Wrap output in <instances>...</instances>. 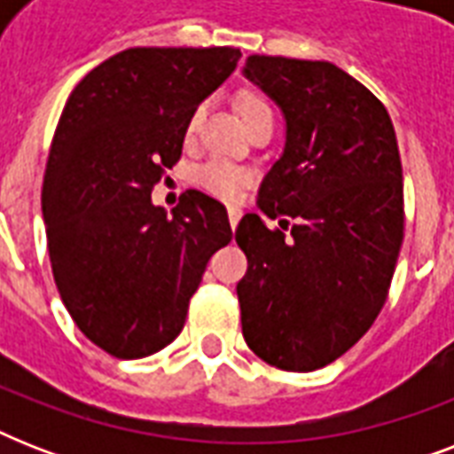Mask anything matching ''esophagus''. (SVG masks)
<instances>
[{"label":"esophagus","mask_w":454,"mask_h":454,"mask_svg":"<svg viewBox=\"0 0 454 454\" xmlns=\"http://www.w3.org/2000/svg\"><path fill=\"white\" fill-rule=\"evenodd\" d=\"M240 216H242L240 207H228V221H231V228H233V231L235 226L240 223Z\"/></svg>","instance_id":"esophagus-1"}]
</instances>
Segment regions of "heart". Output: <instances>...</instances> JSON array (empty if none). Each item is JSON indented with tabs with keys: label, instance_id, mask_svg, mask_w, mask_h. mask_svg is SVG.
Segmentation results:
<instances>
[{
	"label": "heart",
	"instance_id": "1",
	"mask_svg": "<svg viewBox=\"0 0 454 454\" xmlns=\"http://www.w3.org/2000/svg\"><path fill=\"white\" fill-rule=\"evenodd\" d=\"M238 110H240V117L245 124H252L254 120H262V117H273L269 101L262 94H256V91H242L238 96ZM202 117H205V106H198L191 113V117H188V124H185V134L188 137H192L198 131ZM195 178H198V184L207 192H212L216 198L235 200L242 192V188L249 184L252 176H249L247 169H242L238 164H231L226 160H212L205 167H200Z\"/></svg>",
	"mask_w": 454,
	"mask_h": 454
}]
</instances>
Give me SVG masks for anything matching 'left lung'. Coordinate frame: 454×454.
<instances>
[{
    "instance_id": "left-lung-1",
    "label": "left lung",
    "mask_w": 454,
    "mask_h": 454,
    "mask_svg": "<svg viewBox=\"0 0 454 454\" xmlns=\"http://www.w3.org/2000/svg\"><path fill=\"white\" fill-rule=\"evenodd\" d=\"M245 77L276 101L285 148L235 240L242 337L269 365L310 372L358 341L387 301L403 245V167L377 96L327 60L249 56Z\"/></svg>"
}]
</instances>
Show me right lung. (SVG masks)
<instances>
[{
  "mask_svg": "<svg viewBox=\"0 0 454 454\" xmlns=\"http://www.w3.org/2000/svg\"><path fill=\"white\" fill-rule=\"evenodd\" d=\"M240 49H127L73 89L42 185L59 294L115 358L153 356L184 330L209 256L231 242L226 207L185 191L167 214L151 192L181 157L188 117Z\"/></svg>",
  "mask_w": 454,
  "mask_h": 454,
  "instance_id": "add662e5",
  "label": "right lung"
}]
</instances>
